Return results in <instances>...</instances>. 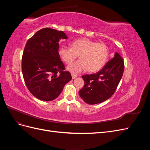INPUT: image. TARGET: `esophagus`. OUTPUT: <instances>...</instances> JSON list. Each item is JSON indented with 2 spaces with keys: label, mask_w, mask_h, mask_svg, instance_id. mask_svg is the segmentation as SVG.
<instances>
[{
  "label": "esophagus",
  "mask_w": 150,
  "mask_h": 150,
  "mask_svg": "<svg viewBox=\"0 0 150 150\" xmlns=\"http://www.w3.org/2000/svg\"><path fill=\"white\" fill-rule=\"evenodd\" d=\"M71 76H72V79H75L76 78V77H77V75H76V74H71Z\"/></svg>",
  "instance_id": "esophagus-1"
}]
</instances>
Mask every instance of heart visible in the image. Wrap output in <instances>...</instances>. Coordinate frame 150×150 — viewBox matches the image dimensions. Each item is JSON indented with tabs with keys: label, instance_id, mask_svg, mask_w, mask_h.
Listing matches in <instances>:
<instances>
[{
	"label": "heart",
	"instance_id": "heart-1",
	"mask_svg": "<svg viewBox=\"0 0 150 150\" xmlns=\"http://www.w3.org/2000/svg\"><path fill=\"white\" fill-rule=\"evenodd\" d=\"M71 47L62 46L59 54L68 64L79 55V60L67 67V69L73 73H79L86 69L89 72L99 71L106 64L110 54L109 48L105 44L87 38L74 40L71 42Z\"/></svg>",
	"mask_w": 150,
	"mask_h": 150
}]
</instances>
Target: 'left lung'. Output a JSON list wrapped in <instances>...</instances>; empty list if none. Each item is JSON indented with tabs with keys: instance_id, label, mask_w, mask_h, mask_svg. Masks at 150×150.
Listing matches in <instances>:
<instances>
[{
	"instance_id": "1",
	"label": "left lung",
	"mask_w": 150,
	"mask_h": 150,
	"mask_svg": "<svg viewBox=\"0 0 150 150\" xmlns=\"http://www.w3.org/2000/svg\"><path fill=\"white\" fill-rule=\"evenodd\" d=\"M124 61L115 52L114 57L96 74L84 75V86L79 94L89 104L101 103L112 96L119 84L124 72Z\"/></svg>"
}]
</instances>
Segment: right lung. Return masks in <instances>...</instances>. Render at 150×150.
Segmentation results:
<instances>
[{
  "mask_svg": "<svg viewBox=\"0 0 150 150\" xmlns=\"http://www.w3.org/2000/svg\"><path fill=\"white\" fill-rule=\"evenodd\" d=\"M63 31L51 28L39 30L27 42L22 58L24 79L31 94L40 100L52 101L71 80L69 72L59 54V42L67 39Z\"/></svg>",
  "mask_w": 150,
  "mask_h": 150,
  "instance_id": "add662e5",
  "label": "right lung"
}]
</instances>
